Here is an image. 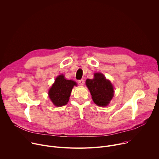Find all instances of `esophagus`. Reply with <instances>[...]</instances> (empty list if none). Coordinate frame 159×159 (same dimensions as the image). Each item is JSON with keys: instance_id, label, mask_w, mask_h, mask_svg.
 <instances>
[{"instance_id": "34e87169", "label": "esophagus", "mask_w": 159, "mask_h": 159, "mask_svg": "<svg viewBox=\"0 0 159 159\" xmlns=\"http://www.w3.org/2000/svg\"><path fill=\"white\" fill-rule=\"evenodd\" d=\"M79 83L80 85H83L84 84V80L83 79H81V80H79Z\"/></svg>"}]
</instances>
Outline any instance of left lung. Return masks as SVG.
Listing matches in <instances>:
<instances>
[{
    "mask_svg": "<svg viewBox=\"0 0 159 159\" xmlns=\"http://www.w3.org/2000/svg\"><path fill=\"white\" fill-rule=\"evenodd\" d=\"M85 84L96 104L99 106L109 104L114 96V87L102 74L95 73L94 79H87Z\"/></svg>",
    "mask_w": 159,
    "mask_h": 159,
    "instance_id": "8db88e82",
    "label": "left lung"
}]
</instances>
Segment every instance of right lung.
I'll list each match as a JSON object with an SVG mask.
<instances>
[{"label": "right lung", "mask_w": 159, "mask_h": 159, "mask_svg": "<svg viewBox=\"0 0 159 159\" xmlns=\"http://www.w3.org/2000/svg\"><path fill=\"white\" fill-rule=\"evenodd\" d=\"M74 85H77L75 81L65 79L63 74L58 75L48 91L49 98L53 104L57 107L66 105Z\"/></svg>", "instance_id": "1"}]
</instances>
